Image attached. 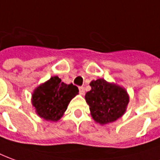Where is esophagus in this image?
I'll use <instances>...</instances> for the list:
<instances>
[{"label":"esophagus","instance_id":"esophagus-1","mask_svg":"<svg viewBox=\"0 0 160 160\" xmlns=\"http://www.w3.org/2000/svg\"><path fill=\"white\" fill-rule=\"evenodd\" d=\"M79 90H80V93L81 95H84L85 94V88L83 87H80L79 88Z\"/></svg>","mask_w":160,"mask_h":160}]
</instances>
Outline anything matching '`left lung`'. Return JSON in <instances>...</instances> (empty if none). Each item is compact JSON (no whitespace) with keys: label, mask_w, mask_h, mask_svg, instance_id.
<instances>
[{"label":"left lung","mask_w":160,"mask_h":160,"mask_svg":"<svg viewBox=\"0 0 160 160\" xmlns=\"http://www.w3.org/2000/svg\"><path fill=\"white\" fill-rule=\"evenodd\" d=\"M91 90L85 95L94 121L100 125L114 122L127 111L129 94L122 87L104 79L92 80Z\"/></svg>","instance_id":"1"}]
</instances>
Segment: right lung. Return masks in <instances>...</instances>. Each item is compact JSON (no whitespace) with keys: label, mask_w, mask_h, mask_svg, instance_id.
Here are the masks:
<instances>
[{"label":"right lung","mask_w":160,"mask_h":160,"mask_svg":"<svg viewBox=\"0 0 160 160\" xmlns=\"http://www.w3.org/2000/svg\"><path fill=\"white\" fill-rule=\"evenodd\" d=\"M79 89L72 84L62 82L58 76L51 77L39 85L32 94V105L38 116L48 121H58Z\"/></svg>","instance_id":"right-lung-1"}]
</instances>
